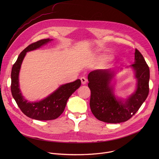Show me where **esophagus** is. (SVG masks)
I'll use <instances>...</instances> for the list:
<instances>
[{"label":"esophagus","mask_w":159,"mask_h":159,"mask_svg":"<svg viewBox=\"0 0 159 159\" xmlns=\"http://www.w3.org/2000/svg\"><path fill=\"white\" fill-rule=\"evenodd\" d=\"M80 80H81V82L82 84L84 85V84H85L86 82H87V79L84 77H82L80 78Z\"/></svg>","instance_id":"1"}]
</instances>
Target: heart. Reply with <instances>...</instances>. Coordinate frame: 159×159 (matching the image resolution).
Here are the masks:
<instances>
[{
  "label": "heart",
  "mask_w": 159,
  "mask_h": 159,
  "mask_svg": "<svg viewBox=\"0 0 159 159\" xmlns=\"http://www.w3.org/2000/svg\"><path fill=\"white\" fill-rule=\"evenodd\" d=\"M107 59H108V57H101L99 58V60L101 61H105V60H107Z\"/></svg>",
  "instance_id": "heart-1"
}]
</instances>
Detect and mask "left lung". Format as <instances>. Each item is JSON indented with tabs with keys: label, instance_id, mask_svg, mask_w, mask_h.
I'll list each match as a JSON object with an SVG mask.
<instances>
[{
	"label": "left lung",
	"instance_id": "left-lung-1",
	"mask_svg": "<svg viewBox=\"0 0 159 159\" xmlns=\"http://www.w3.org/2000/svg\"><path fill=\"white\" fill-rule=\"evenodd\" d=\"M134 58V63L131 66L137 79V90L125 103L116 99L110 87L113 77L111 70H96L89 74L90 107L99 121L108 123L126 121L135 115L146 100L149 93V67L137 49H135Z\"/></svg>",
	"mask_w": 159,
	"mask_h": 159
}]
</instances>
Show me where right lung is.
<instances>
[{
  "label": "right lung",
  "instance_id": "add662e5",
  "mask_svg": "<svg viewBox=\"0 0 159 159\" xmlns=\"http://www.w3.org/2000/svg\"><path fill=\"white\" fill-rule=\"evenodd\" d=\"M52 39H43L33 43L19 55L12 66L11 89L13 98L21 111L28 117L36 120L47 121L57 119L64 111L67 100L81 85L80 79L61 85L47 98L36 102H30L22 96L19 87V72L26 52L36 50Z\"/></svg>",
  "mask_w": 159,
  "mask_h": 159
}]
</instances>
